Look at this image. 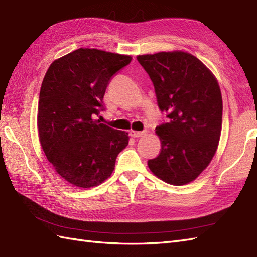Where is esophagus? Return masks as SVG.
I'll list each match as a JSON object with an SVG mask.
<instances>
[{"label":"esophagus","instance_id":"1","mask_svg":"<svg viewBox=\"0 0 257 257\" xmlns=\"http://www.w3.org/2000/svg\"><path fill=\"white\" fill-rule=\"evenodd\" d=\"M146 134H147V131H135V130H131L129 135L133 137V138H139V137H143Z\"/></svg>","mask_w":257,"mask_h":257}]
</instances>
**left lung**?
Here are the masks:
<instances>
[{"mask_svg": "<svg viewBox=\"0 0 257 257\" xmlns=\"http://www.w3.org/2000/svg\"><path fill=\"white\" fill-rule=\"evenodd\" d=\"M137 60L152 80L157 104L168 118L155 128L162 150L149 160V168L170 185H186L208 166L218 147L222 121L218 82L187 52H160Z\"/></svg>", "mask_w": 257, "mask_h": 257, "instance_id": "left-lung-1", "label": "left lung"}]
</instances>
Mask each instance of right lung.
<instances>
[{
  "mask_svg": "<svg viewBox=\"0 0 257 257\" xmlns=\"http://www.w3.org/2000/svg\"><path fill=\"white\" fill-rule=\"evenodd\" d=\"M130 62L128 55L78 49L52 63L44 76L38 105L39 139L49 162L71 185H100L128 146V133L94 117L105 109L103 98L111 77Z\"/></svg>",
  "mask_w": 257,
  "mask_h": 257,
  "instance_id": "1",
  "label": "right lung"
}]
</instances>
